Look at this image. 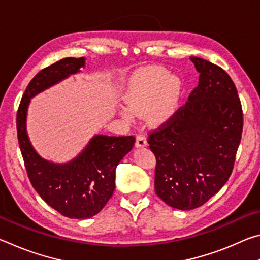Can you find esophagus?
<instances>
[{"label": "esophagus", "instance_id": "esophagus-1", "mask_svg": "<svg viewBox=\"0 0 260 260\" xmlns=\"http://www.w3.org/2000/svg\"><path fill=\"white\" fill-rule=\"evenodd\" d=\"M136 147H146L147 146V138L144 134H138L136 135Z\"/></svg>", "mask_w": 260, "mask_h": 260}]
</instances>
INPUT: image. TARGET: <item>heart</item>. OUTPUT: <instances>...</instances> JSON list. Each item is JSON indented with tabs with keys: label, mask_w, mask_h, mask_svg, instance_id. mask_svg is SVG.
Returning <instances> with one entry per match:
<instances>
[{
	"label": "heart",
	"mask_w": 260,
	"mask_h": 260,
	"mask_svg": "<svg viewBox=\"0 0 260 260\" xmlns=\"http://www.w3.org/2000/svg\"><path fill=\"white\" fill-rule=\"evenodd\" d=\"M182 94L180 78L170 76L164 68L151 67L132 77L124 93L125 108L120 114L132 121L134 114L147 112L148 120L153 125H161L171 119L177 111Z\"/></svg>",
	"instance_id": "obj_1"
}]
</instances>
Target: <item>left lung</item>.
I'll list each match as a JSON object with an SVG mask.
<instances>
[{"label":"left lung","instance_id":"obj_1","mask_svg":"<svg viewBox=\"0 0 260 260\" xmlns=\"http://www.w3.org/2000/svg\"><path fill=\"white\" fill-rule=\"evenodd\" d=\"M190 60L200 73L199 86L170 120L148 135L156 157V193L179 210L200 208L227 182L243 129L231 77L209 60Z\"/></svg>","mask_w":260,"mask_h":260}]
</instances>
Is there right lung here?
<instances>
[{
    "label": "right lung",
    "mask_w": 260,
    "mask_h": 260,
    "mask_svg": "<svg viewBox=\"0 0 260 260\" xmlns=\"http://www.w3.org/2000/svg\"><path fill=\"white\" fill-rule=\"evenodd\" d=\"M85 67V57H67L41 70L21 98L17 111V135L33 188L61 215L87 219L98 214L114 191L116 169L135 143L134 136L95 135L80 155L67 164L43 159L34 150L26 132L29 100Z\"/></svg>",
    "instance_id": "obj_1"
}]
</instances>
